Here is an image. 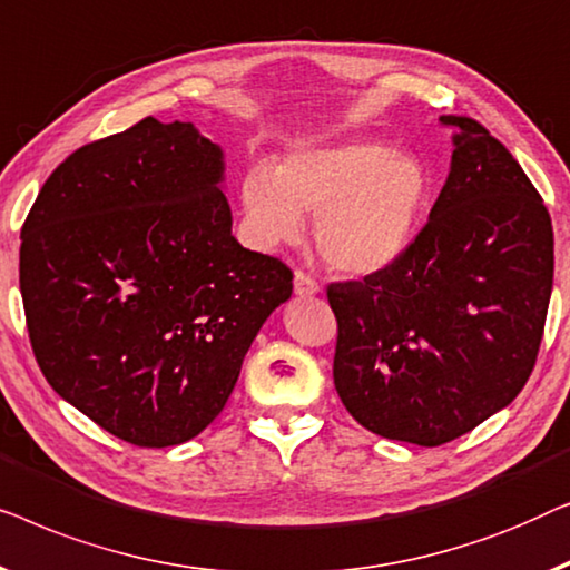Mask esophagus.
<instances>
[{
    "instance_id": "1",
    "label": "esophagus",
    "mask_w": 570,
    "mask_h": 570,
    "mask_svg": "<svg viewBox=\"0 0 570 570\" xmlns=\"http://www.w3.org/2000/svg\"><path fill=\"white\" fill-rule=\"evenodd\" d=\"M294 294L296 296H315V294H320V284L312 276L304 274V271H296V274H294Z\"/></svg>"
}]
</instances>
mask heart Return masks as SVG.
Masks as SVG:
<instances>
[{
  "mask_svg": "<svg viewBox=\"0 0 570 570\" xmlns=\"http://www.w3.org/2000/svg\"><path fill=\"white\" fill-rule=\"evenodd\" d=\"M239 198L258 243H296L304 214H317L315 243L327 266L374 276L411 250L431 202V175L413 151L348 139L288 151L276 173L250 167Z\"/></svg>",
  "mask_w": 570,
  "mask_h": 570,
  "instance_id": "1",
  "label": "heart"
}]
</instances>
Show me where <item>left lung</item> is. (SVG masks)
Instances as JSON below:
<instances>
[{"label":"left lung","instance_id":"left-lung-1","mask_svg":"<svg viewBox=\"0 0 570 570\" xmlns=\"http://www.w3.org/2000/svg\"><path fill=\"white\" fill-rule=\"evenodd\" d=\"M452 165L411 250L327 286L333 380L372 434L439 446L514 400L532 374L552 292V224L511 151L464 116Z\"/></svg>","mask_w":570,"mask_h":570}]
</instances>
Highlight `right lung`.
I'll return each instance as SVG.
<instances>
[{"instance_id":"add662e5","label":"right lung","mask_w":570,"mask_h":570,"mask_svg":"<svg viewBox=\"0 0 570 570\" xmlns=\"http://www.w3.org/2000/svg\"><path fill=\"white\" fill-rule=\"evenodd\" d=\"M222 180L219 144L149 116L63 159L22 224L36 362L59 397L128 444L202 434L292 296L282 261L232 237Z\"/></svg>"}]
</instances>
